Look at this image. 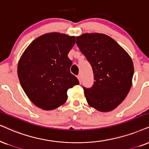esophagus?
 Listing matches in <instances>:
<instances>
[{
  "mask_svg": "<svg viewBox=\"0 0 149 149\" xmlns=\"http://www.w3.org/2000/svg\"><path fill=\"white\" fill-rule=\"evenodd\" d=\"M77 78L79 80V82H80V83H81V81H82V78H81V76L80 75H78V76H77Z\"/></svg>",
  "mask_w": 149,
  "mask_h": 149,
  "instance_id": "esophagus-1",
  "label": "esophagus"
}]
</instances>
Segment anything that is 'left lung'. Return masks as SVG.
Listing matches in <instances>:
<instances>
[{
  "mask_svg": "<svg viewBox=\"0 0 149 149\" xmlns=\"http://www.w3.org/2000/svg\"><path fill=\"white\" fill-rule=\"evenodd\" d=\"M76 44L90 63L94 76L91 87L83 86L88 104L101 112L113 110L127 97L134 73L125 50L108 36L84 33Z\"/></svg>",
  "mask_w": 149,
  "mask_h": 149,
  "instance_id": "obj_1",
  "label": "left lung"
}]
</instances>
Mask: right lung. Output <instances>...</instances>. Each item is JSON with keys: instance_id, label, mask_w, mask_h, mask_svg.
<instances>
[{"instance_id": "right-lung-1", "label": "right lung", "mask_w": 149, "mask_h": 149, "mask_svg": "<svg viewBox=\"0 0 149 149\" xmlns=\"http://www.w3.org/2000/svg\"><path fill=\"white\" fill-rule=\"evenodd\" d=\"M76 38L60 33H46L30 44L20 58L18 76L30 100L43 110L58 108L67 100V90L79 84L70 72L68 54Z\"/></svg>"}]
</instances>
